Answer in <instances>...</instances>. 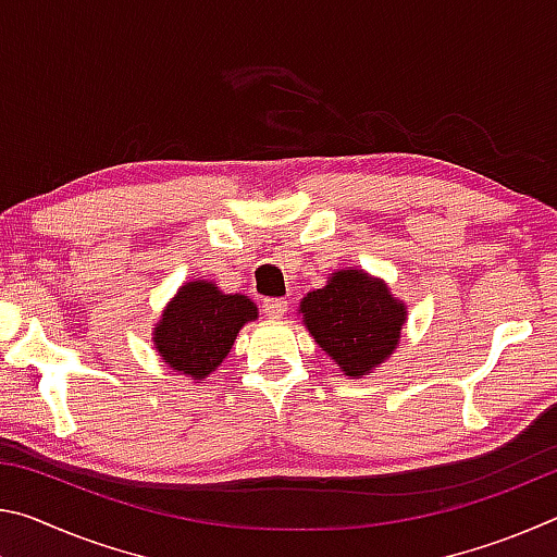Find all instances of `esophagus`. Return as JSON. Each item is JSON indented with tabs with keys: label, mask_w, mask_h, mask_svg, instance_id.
Listing matches in <instances>:
<instances>
[{
	"label": "esophagus",
	"mask_w": 557,
	"mask_h": 557,
	"mask_svg": "<svg viewBox=\"0 0 557 557\" xmlns=\"http://www.w3.org/2000/svg\"><path fill=\"white\" fill-rule=\"evenodd\" d=\"M287 312V301L285 299H265L262 301V314L268 319H280Z\"/></svg>",
	"instance_id": "1"
}]
</instances>
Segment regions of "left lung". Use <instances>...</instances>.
Instances as JSON below:
<instances>
[{"label":"left lung","instance_id":"left-lung-1","mask_svg":"<svg viewBox=\"0 0 557 557\" xmlns=\"http://www.w3.org/2000/svg\"><path fill=\"white\" fill-rule=\"evenodd\" d=\"M314 342L346 375H366L398 346L405 307L383 282L366 272L342 270L326 287L309 292L299 305Z\"/></svg>","mask_w":557,"mask_h":557}]
</instances>
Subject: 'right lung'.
<instances>
[{"label":"right lung","instance_id":"add662e5","mask_svg":"<svg viewBox=\"0 0 557 557\" xmlns=\"http://www.w3.org/2000/svg\"><path fill=\"white\" fill-rule=\"evenodd\" d=\"M258 307L243 295H223L211 282L196 280L176 292L159 319L154 342L169 369L201 381L219 369L245 322Z\"/></svg>","mask_w":557,"mask_h":557}]
</instances>
